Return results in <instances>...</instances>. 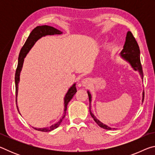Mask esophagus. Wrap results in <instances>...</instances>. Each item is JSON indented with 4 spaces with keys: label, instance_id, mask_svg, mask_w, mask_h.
<instances>
[{
    "label": "esophagus",
    "instance_id": "obj_1",
    "mask_svg": "<svg viewBox=\"0 0 155 155\" xmlns=\"http://www.w3.org/2000/svg\"><path fill=\"white\" fill-rule=\"evenodd\" d=\"M90 83H91V80H90V78H83L82 81H81V83H82V85H83V86H84V87H86V86L89 85Z\"/></svg>",
    "mask_w": 155,
    "mask_h": 155
}]
</instances>
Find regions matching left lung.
Returning <instances> with one entry per match:
<instances>
[{"mask_svg": "<svg viewBox=\"0 0 155 155\" xmlns=\"http://www.w3.org/2000/svg\"><path fill=\"white\" fill-rule=\"evenodd\" d=\"M120 56H121L125 61H127L130 64L131 67L133 68V70L135 71H138L141 76V78H143V74L142 67H141V61H140V51L139 48L138 44L137 41L135 40L134 36L133 35L132 33L130 31H128L127 33V37H126V41L124 43V47H123L122 51L120 52ZM89 101H90V112L91 116L93 117L94 121H95L97 124L100 127L104 128L107 130H111L112 128L108 126L103 124L99 120L96 118V117L94 115L92 112L91 111V95L90 92L87 91ZM144 99V92L143 91L142 94V102ZM115 129V128H114Z\"/></svg>", "mask_w": 155, "mask_h": 155, "instance_id": "left-lung-1", "label": "left lung"}]
</instances>
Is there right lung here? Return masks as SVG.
Instances as JSON below:
<instances>
[{"label": "right lung", "mask_w": 155, "mask_h": 155, "mask_svg": "<svg viewBox=\"0 0 155 155\" xmlns=\"http://www.w3.org/2000/svg\"><path fill=\"white\" fill-rule=\"evenodd\" d=\"M63 33L61 31H59L57 28L51 27V26L48 25H42V26H38L34 29L31 31L29 36L28 37L27 41L25 43L24 46L21 48L19 57H18V67L15 71V96H16V103H17V96H18V83L20 82V72L22 70L23 63H24V60L25 57L28 52H29L31 48L34 46V44L38 41L39 39H40L42 37L46 35H60ZM77 88H76V83H74L73 85L69 88L68 92L65 94L64 97V113L61 118L60 119L58 122L55 124L51 125V127H46V128H34L35 130H38L40 131H42V132H48V131H51L52 130L55 129L59 127L62 122L63 119L65 117V114H66L67 110V106L68 104L70 101V100L72 98L73 96L77 92ZM17 104V103H16ZM18 111H19V109L17 106ZM20 113V111H19Z\"/></svg>", "instance_id": "1"}]
</instances>
